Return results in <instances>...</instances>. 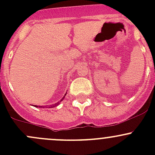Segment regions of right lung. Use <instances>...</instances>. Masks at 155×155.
<instances>
[{"instance_id": "obj_1", "label": "right lung", "mask_w": 155, "mask_h": 155, "mask_svg": "<svg viewBox=\"0 0 155 155\" xmlns=\"http://www.w3.org/2000/svg\"><path fill=\"white\" fill-rule=\"evenodd\" d=\"M65 95H66V94H65ZM65 97V96H64ZM64 97L63 98H62V100H61V101H63V99H64ZM58 104H59V102L58 103H57V104H54V105H53V106H51V107H56V106H58ZM34 107H40V106H34Z\"/></svg>"}]
</instances>
